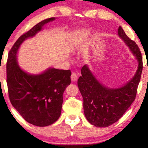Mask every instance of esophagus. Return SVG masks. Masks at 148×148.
I'll return each mask as SVG.
<instances>
[{"label": "esophagus", "instance_id": "obj_1", "mask_svg": "<svg viewBox=\"0 0 148 148\" xmlns=\"http://www.w3.org/2000/svg\"><path fill=\"white\" fill-rule=\"evenodd\" d=\"M77 77H78V76H77V74L76 73H74V72H73V73L72 74V75H71V80L73 82H75L77 81Z\"/></svg>", "mask_w": 148, "mask_h": 148}]
</instances>
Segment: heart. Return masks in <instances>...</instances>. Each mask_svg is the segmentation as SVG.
Segmentation results:
<instances>
[{
	"instance_id": "b5f03b06",
	"label": "heart",
	"mask_w": 148,
	"mask_h": 148,
	"mask_svg": "<svg viewBox=\"0 0 148 148\" xmlns=\"http://www.w3.org/2000/svg\"><path fill=\"white\" fill-rule=\"evenodd\" d=\"M89 30H85V31H81V32H80V33H81L82 34H84V35H85V34L87 35V34H89Z\"/></svg>"
}]
</instances>
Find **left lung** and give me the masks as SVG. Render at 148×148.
<instances>
[{
    "mask_svg": "<svg viewBox=\"0 0 148 148\" xmlns=\"http://www.w3.org/2000/svg\"><path fill=\"white\" fill-rule=\"evenodd\" d=\"M117 32L138 62L134 76L121 87L110 88L101 83L88 65L85 64L81 70L82 76L77 80L84 99L85 116L90 123L97 127H106L116 123L132 104L143 68L141 52L137 44L127 36L121 26Z\"/></svg>",
    "mask_w": 148,
    "mask_h": 148,
    "instance_id": "8db88e82",
    "label": "left lung"
}]
</instances>
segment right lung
Returning a JSON list of instances; mask_svg holds the SVG:
<instances>
[{
  "label": "right lung",
  "instance_id": "add662e5",
  "mask_svg": "<svg viewBox=\"0 0 148 148\" xmlns=\"http://www.w3.org/2000/svg\"><path fill=\"white\" fill-rule=\"evenodd\" d=\"M56 17L40 22L17 39L9 52L6 64L9 98L23 119L38 127L48 126L61 116L63 92L71 84L70 70L49 67L38 74H31L19 66L17 54L21 44L32 38Z\"/></svg>",
  "mask_w": 148,
  "mask_h": 148
}]
</instances>
